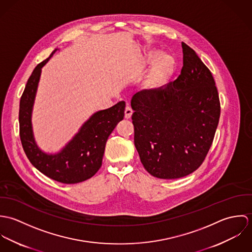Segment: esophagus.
Returning <instances> with one entry per match:
<instances>
[{
	"mask_svg": "<svg viewBox=\"0 0 252 252\" xmlns=\"http://www.w3.org/2000/svg\"><path fill=\"white\" fill-rule=\"evenodd\" d=\"M132 114H133L132 108H130V107H127V108H125V118H126V119L131 118Z\"/></svg>",
	"mask_w": 252,
	"mask_h": 252,
	"instance_id": "esophagus-1",
	"label": "esophagus"
}]
</instances>
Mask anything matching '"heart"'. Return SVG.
Listing matches in <instances>:
<instances>
[{
  "mask_svg": "<svg viewBox=\"0 0 252 252\" xmlns=\"http://www.w3.org/2000/svg\"><path fill=\"white\" fill-rule=\"evenodd\" d=\"M156 55L157 52L153 51L150 54V58H154ZM174 70V58L168 54H161L155 59L150 71L148 72L147 78L145 80V86L148 89H155L162 86L172 76Z\"/></svg>",
  "mask_w": 252,
  "mask_h": 252,
  "instance_id": "obj_1",
  "label": "heart"
}]
</instances>
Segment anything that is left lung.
Here are the masks:
<instances>
[{"label":"left lung","instance_id":"8db88e82","mask_svg":"<svg viewBox=\"0 0 252 252\" xmlns=\"http://www.w3.org/2000/svg\"><path fill=\"white\" fill-rule=\"evenodd\" d=\"M183 67L167 85L136 93L134 142L144 169L153 177L175 180L204 162L215 138L220 102L211 71L181 42Z\"/></svg>","mask_w":252,"mask_h":252}]
</instances>
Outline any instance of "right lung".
Here are the masks:
<instances>
[{
  "label": "right lung",
  "instance_id": "1",
  "mask_svg": "<svg viewBox=\"0 0 252 252\" xmlns=\"http://www.w3.org/2000/svg\"><path fill=\"white\" fill-rule=\"evenodd\" d=\"M56 50L36 66L27 81L19 105V134L25 154L35 168L51 180L73 184L92 178L101 168L108 138L124 117L125 102L95 112L58 153L40 150L33 134L32 110L41 68Z\"/></svg>",
  "mask_w": 252,
  "mask_h": 252
}]
</instances>
